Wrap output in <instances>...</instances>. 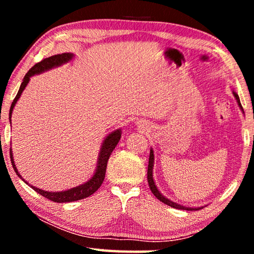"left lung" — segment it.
Returning a JSON list of instances; mask_svg holds the SVG:
<instances>
[{"label": "left lung", "mask_w": 254, "mask_h": 254, "mask_svg": "<svg viewBox=\"0 0 254 254\" xmlns=\"http://www.w3.org/2000/svg\"><path fill=\"white\" fill-rule=\"evenodd\" d=\"M234 96L236 98V101H238V104L239 106L241 107V110L243 111V107L242 105H241V102H240V98H239V95L236 94L235 92H233ZM153 159H154V156H153V151L152 150H150V157H149V165H148V183H149V187L150 189H151L152 194L157 197V198L162 201V203H165L166 205H169L171 206V207L174 208H179V209H186V210H197L198 208H190V207H185V206L183 205H179V204H176L174 203V201L169 200L168 198H166L165 196H162L160 192H159V190L156 187V185H154V182H153V176H152V168H153Z\"/></svg>", "instance_id": "8db88e82"}]
</instances>
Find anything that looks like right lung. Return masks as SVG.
<instances>
[{
  "label": "right lung",
  "mask_w": 254,
  "mask_h": 254,
  "mask_svg": "<svg viewBox=\"0 0 254 254\" xmlns=\"http://www.w3.org/2000/svg\"><path fill=\"white\" fill-rule=\"evenodd\" d=\"M72 56L74 55L69 54V53L51 56V57L46 58L44 60H41L40 63L36 64V65H34L31 69L27 72V74H25L23 81L21 83L19 92H18V94H16V96L13 100V102H12V105L10 107V114H8L10 119L12 117L13 107L20 98L21 94H22L23 89L25 88V86L28 85L30 77L36 75V74H40V72L45 71V70L51 69V68H54V67L63 65V64H65V63H68L72 58ZM120 139H121V130H117V131L112 132L111 134L106 136V139L104 140V142H103V145L101 148V152H100V157H98L97 168H96L95 174H94L93 177L89 179L87 183H85L84 185H80V186H77L75 188L68 189V190H65V191H57V192L45 191V190H42V189L31 186L32 189H34L38 194L42 195L44 197H46V198H48L50 200L56 201V203H69V201L79 200V199H83V198H86V197L91 196L92 194H94V192L97 190L98 188H100V186L103 184V180H104V178H105L107 161H109L111 153L115 149V147H117V144L119 143ZM10 153H11V163H12V166H13L15 174L18 175L21 179H22V177H21V175L18 173V169H16V167H15L14 160H13V158H12V152L10 151ZM22 180L24 183H27L24 179H22Z\"/></svg>",
  "instance_id": "1"
}]
</instances>
